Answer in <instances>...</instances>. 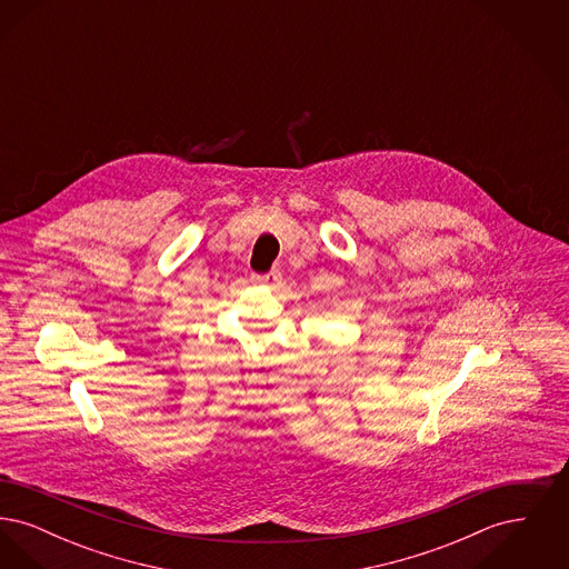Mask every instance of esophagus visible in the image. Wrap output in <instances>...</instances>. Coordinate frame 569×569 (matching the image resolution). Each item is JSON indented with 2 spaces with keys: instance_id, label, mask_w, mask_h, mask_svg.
I'll return each instance as SVG.
<instances>
[{
  "instance_id": "34e87169",
  "label": "esophagus",
  "mask_w": 569,
  "mask_h": 569,
  "mask_svg": "<svg viewBox=\"0 0 569 569\" xmlns=\"http://www.w3.org/2000/svg\"><path fill=\"white\" fill-rule=\"evenodd\" d=\"M253 281L260 286H269V288H277L281 283V272L271 271L267 274H253Z\"/></svg>"
}]
</instances>
